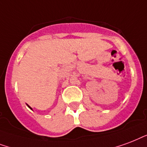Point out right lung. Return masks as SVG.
I'll return each mask as SVG.
<instances>
[{
    "label": "right lung",
    "instance_id": "1",
    "mask_svg": "<svg viewBox=\"0 0 147 147\" xmlns=\"http://www.w3.org/2000/svg\"><path fill=\"white\" fill-rule=\"evenodd\" d=\"M27 106H28V105H27ZM28 107H29V106H28ZM30 109H31V108H30Z\"/></svg>",
    "mask_w": 147,
    "mask_h": 147
}]
</instances>
